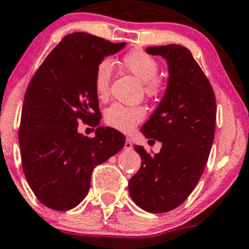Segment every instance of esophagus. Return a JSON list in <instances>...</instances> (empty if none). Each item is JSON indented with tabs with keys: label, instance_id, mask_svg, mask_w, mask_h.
<instances>
[{
	"label": "esophagus",
	"instance_id": "34e87169",
	"mask_svg": "<svg viewBox=\"0 0 249 249\" xmlns=\"http://www.w3.org/2000/svg\"><path fill=\"white\" fill-rule=\"evenodd\" d=\"M124 148H125V149H131V148H132V142H131V140L129 139V137H127V139L125 140V146H124Z\"/></svg>",
	"mask_w": 249,
	"mask_h": 249
}]
</instances>
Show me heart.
Returning <instances> with one entry per match:
<instances>
[{
  "mask_svg": "<svg viewBox=\"0 0 249 249\" xmlns=\"http://www.w3.org/2000/svg\"><path fill=\"white\" fill-rule=\"evenodd\" d=\"M122 64L127 71L134 74L144 84V91L149 97H158L163 93L164 86L157 78L159 66L157 60L142 50H132L125 53ZM113 66L109 59L102 60L97 66L93 76L95 91L100 100L108 97L110 90ZM146 117V109L140 106H124L120 103L110 106L106 112V123L120 131H131Z\"/></svg>",
  "mask_w": 249,
  "mask_h": 249,
  "instance_id": "1",
  "label": "heart"
}]
</instances>
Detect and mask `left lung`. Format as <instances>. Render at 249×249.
<instances>
[{
    "instance_id": "1",
    "label": "left lung",
    "mask_w": 249,
    "mask_h": 249,
    "mask_svg": "<svg viewBox=\"0 0 249 249\" xmlns=\"http://www.w3.org/2000/svg\"><path fill=\"white\" fill-rule=\"evenodd\" d=\"M168 63L160 103L142 126L146 139L161 142L159 153L134 146L141 168L130 178L132 201L148 213H165L185 202L204 171L214 141L216 103L211 83L190 50L180 45L147 47Z\"/></svg>"
}]
</instances>
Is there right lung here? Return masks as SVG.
I'll return each mask as SVG.
<instances>
[{
    "instance_id": "add662e5",
    "label": "right lung",
    "mask_w": 249,
    "mask_h": 249,
    "mask_svg": "<svg viewBox=\"0 0 249 249\" xmlns=\"http://www.w3.org/2000/svg\"><path fill=\"white\" fill-rule=\"evenodd\" d=\"M125 45L86 33L69 34L29 84L19 127L21 164L35 196L53 211L78 206L90 190L95 166L124 147L125 136L113 127L98 126L90 139L78 126L80 120L100 124L96 68Z\"/></svg>"
}]
</instances>
